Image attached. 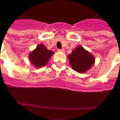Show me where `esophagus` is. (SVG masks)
<instances>
[{"instance_id": "esophagus-1", "label": "esophagus", "mask_w": 120, "mask_h": 120, "mask_svg": "<svg viewBox=\"0 0 120 120\" xmlns=\"http://www.w3.org/2000/svg\"><path fill=\"white\" fill-rule=\"evenodd\" d=\"M58 52H65V50H64V49H58Z\"/></svg>"}]
</instances>
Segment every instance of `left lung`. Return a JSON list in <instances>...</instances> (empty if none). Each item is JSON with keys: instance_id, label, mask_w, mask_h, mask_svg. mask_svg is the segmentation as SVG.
<instances>
[{"instance_id": "obj_1", "label": "left lung", "mask_w": 120, "mask_h": 120, "mask_svg": "<svg viewBox=\"0 0 120 120\" xmlns=\"http://www.w3.org/2000/svg\"><path fill=\"white\" fill-rule=\"evenodd\" d=\"M68 58L72 69L82 73L90 69L95 62L94 56L82 46L74 49Z\"/></svg>"}]
</instances>
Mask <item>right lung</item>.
Returning a JSON list of instances; mask_svg holds the SVG:
<instances>
[{
    "label": "right lung",
    "instance_id": "add662e5",
    "mask_svg": "<svg viewBox=\"0 0 120 120\" xmlns=\"http://www.w3.org/2000/svg\"><path fill=\"white\" fill-rule=\"evenodd\" d=\"M53 53L52 51L47 50L45 46L40 44L29 54V58L35 67H41L47 64Z\"/></svg>",
    "mask_w": 120,
    "mask_h": 120
}]
</instances>
